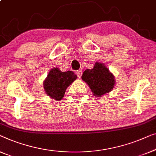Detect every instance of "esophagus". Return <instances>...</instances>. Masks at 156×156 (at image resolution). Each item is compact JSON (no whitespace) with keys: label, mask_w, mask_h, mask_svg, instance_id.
<instances>
[{"label":"esophagus","mask_w":156,"mask_h":156,"mask_svg":"<svg viewBox=\"0 0 156 156\" xmlns=\"http://www.w3.org/2000/svg\"><path fill=\"white\" fill-rule=\"evenodd\" d=\"M82 74H83L82 70H78V71H76V75L78 76V78H80L81 76H82Z\"/></svg>","instance_id":"esophagus-1"}]
</instances>
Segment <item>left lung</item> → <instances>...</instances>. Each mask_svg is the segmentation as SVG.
<instances>
[{
    "label": "left lung",
    "mask_w": 156,
    "mask_h": 156,
    "mask_svg": "<svg viewBox=\"0 0 156 156\" xmlns=\"http://www.w3.org/2000/svg\"><path fill=\"white\" fill-rule=\"evenodd\" d=\"M81 78L97 97L109 93L115 84V76L102 63L96 62L93 69L85 70Z\"/></svg>",
    "instance_id": "1"
}]
</instances>
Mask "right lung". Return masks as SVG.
Returning <instances> with one entry per match:
<instances>
[{
  "instance_id": "add662e5",
  "label": "right lung",
  "mask_w": 156,
  "mask_h": 156,
  "mask_svg": "<svg viewBox=\"0 0 156 156\" xmlns=\"http://www.w3.org/2000/svg\"><path fill=\"white\" fill-rule=\"evenodd\" d=\"M76 78L77 76L73 71L62 72L58 68H53L44 81V88L51 99L61 100L64 96L66 90Z\"/></svg>"
}]
</instances>
